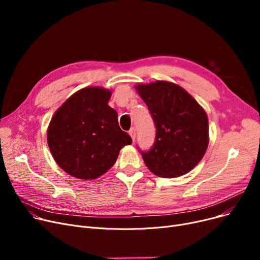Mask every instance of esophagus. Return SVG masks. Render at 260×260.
Returning <instances> with one entry per match:
<instances>
[{
    "instance_id": "34e87169",
    "label": "esophagus",
    "mask_w": 260,
    "mask_h": 260,
    "mask_svg": "<svg viewBox=\"0 0 260 260\" xmlns=\"http://www.w3.org/2000/svg\"><path fill=\"white\" fill-rule=\"evenodd\" d=\"M128 134L131 135V137H132L133 141H135V139H136V128H135V127H132V128L128 131Z\"/></svg>"
}]
</instances>
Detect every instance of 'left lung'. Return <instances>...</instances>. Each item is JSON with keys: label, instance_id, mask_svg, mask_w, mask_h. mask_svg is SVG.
Returning <instances> with one entry per match:
<instances>
[{"label": "left lung", "instance_id": "8db88e82", "mask_svg": "<svg viewBox=\"0 0 260 260\" xmlns=\"http://www.w3.org/2000/svg\"><path fill=\"white\" fill-rule=\"evenodd\" d=\"M156 127L148 151H138L152 173L174 178L193 170L206 154L209 121L206 112L182 87L157 81L136 86Z\"/></svg>", "mask_w": 260, "mask_h": 260}]
</instances>
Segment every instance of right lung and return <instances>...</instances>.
<instances>
[{
  "label": "right lung",
  "mask_w": 260,
  "mask_h": 260,
  "mask_svg": "<svg viewBox=\"0 0 260 260\" xmlns=\"http://www.w3.org/2000/svg\"><path fill=\"white\" fill-rule=\"evenodd\" d=\"M111 91L86 87L74 93L54 113L47 142L58 166L73 177L94 179L111 169L120 149L132 143L108 106Z\"/></svg>",
  "instance_id": "add662e5"
}]
</instances>
